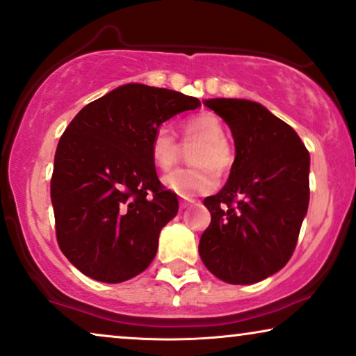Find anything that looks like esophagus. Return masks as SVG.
<instances>
[{
  "instance_id": "1",
  "label": "esophagus",
  "mask_w": 356,
  "mask_h": 356,
  "mask_svg": "<svg viewBox=\"0 0 356 356\" xmlns=\"http://www.w3.org/2000/svg\"><path fill=\"white\" fill-rule=\"evenodd\" d=\"M195 202H196L195 200H181V201H179V207H181V209H186V207L193 206Z\"/></svg>"
}]
</instances>
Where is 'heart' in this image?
I'll use <instances>...</instances> for the list:
<instances>
[{"mask_svg":"<svg viewBox=\"0 0 356 356\" xmlns=\"http://www.w3.org/2000/svg\"><path fill=\"white\" fill-rule=\"evenodd\" d=\"M184 136L200 138V145L191 154L196 167L178 168L163 178L165 188L179 196L189 197L209 193L218 184L216 173H227L234 165V150L224 137V124L212 113H201L183 124ZM178 145L168 126L156 129L150 140V159L161 172L175 165Z\"/></svg>","mask_w":356,"mask_h":356,"instance_id":"heart-1","label":"heart"}]
</instances>
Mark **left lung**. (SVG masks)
Returning a JSON list of instances; mask_svg holds the SVG:
<instances>
[{"mask_svg":"<svg viewBox=\"0 0 356 356\" xmlns=\"http://www.w3.org/2000/svg\"><path fill=\"white\" fill-rule=\"evenodd\" d=\"M202 103L230 127L235 160L225 186L204 200L211 224L200 240L201 260L225 283H258L283 268L296 248L311 156L296 131L260 103Z\"/></svg>","mask_w":356,"mask_h":356,"instance_id":"left-lung-1","label":"left lung"}]
</instances>
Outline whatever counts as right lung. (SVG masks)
Here are the masks:
<instances>
[{
  "instance_id": "add662e5",
  "label": "right lung",
  "mask_w": 356,
  "mask_h": 356,
  "mask_svg": "<svg viewBox=\"0 0 356 356\" xmlns=\"http://www.w3.org/2000/svg\"><path fill=\"white\" fill-rule=\"evenodd\" d=\"M201 101L127 83L86 104L60 137L50 181L60 250L83 275L122 283L155 258L160 230L178 212L150 159L170 118Z\"/></svg>"
}]
</instances>
